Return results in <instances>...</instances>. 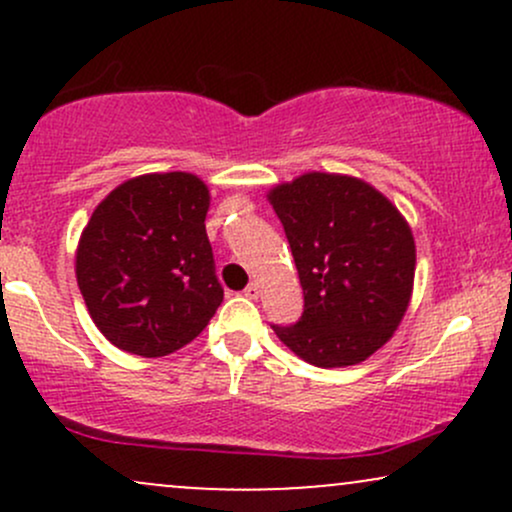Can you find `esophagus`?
<instances>
[{
	"label": "esophagus",
	"mask_w": 512,
	"mask_h": 512,
	"mask_svg": "<svg viewBox=\"0 0 512 512\" xmlns=\"http://www.w3.org/2000/svg\"><path fill=\"white\" fill-rule=\"evenodd\" d=\"M245 296H248L250 301H257V298H260V284H250L248 289H245Z\"/></svg>",
	"instance_id": "esophagus-1"
}]
</instances>
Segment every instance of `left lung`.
<instances>
[{"label":"left lung","mask_w":512,"mask_h":512,"mask_svg":"<svg viewBox=\"0 0 512 512\" xmlns=\"http://www.w3.org/2000/svg\"><path fill=\"white\" fill-rule=\"evenodd\" d=\"M303 286V317L272 327L310 366L373 356L402 325L414 293L416 243L383 192L354 175L310 173L267 192Z\"/></svg>","instance_id":"1"}]
</instances>
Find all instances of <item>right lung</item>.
Returning <instances> with one entry per match:
<instances>
[{"mask_svg":"<svg viewBox=\"0 0 512 512\" xmlns=\"http://www.w3.org/2000/svg\"><path fill=\"white\" fill-rule=\"evenodd\" d=\"M211 192L185 170L144 173L93 209L74 255L88 315L110 344L168 356L209 325L223 301L207 238Z\"/></svg>","mask_w":512,"mask_h":512,"instance_id":"add662e5","label":"right lung"}]
</instances>
